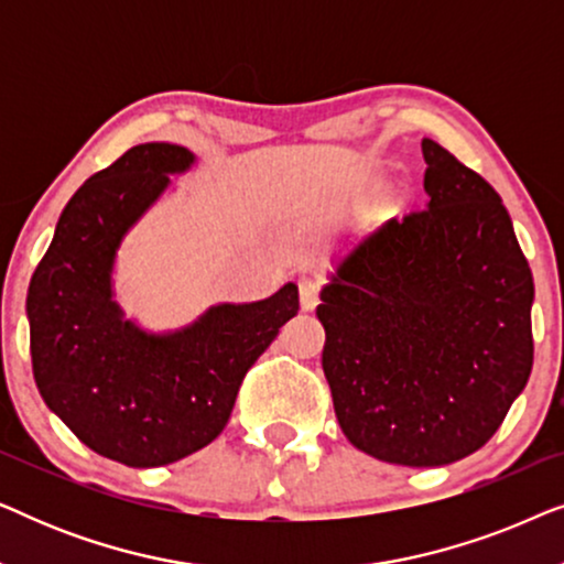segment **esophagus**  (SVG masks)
Masks as SVG:
<instances>
[{
    "label": "esophagus",
    "mask_w": 564,
    "mask_h": 564,
    "mask_svg": "<svg viewBox=\"0 0 564 564\" xmlns=\"http://www.w3.org/2000/svg\"><path fill=\"white\" fill-rule=\"evenodd\" d=\"M300 307H303V311H313L315 305H318V300H321V280H313V276H303V280H300Z\"/></svg>",
    "instance_id": "1"
}]
</instances>
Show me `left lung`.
<instances>
[{
	"mask_svg": "<svg viewBox=\"0 0 564 564\" xmlns=\"http://www.w3.org/2000/svg\"><path fill=\"white\" fill-rule=\"evenodd\" d=\"M426 207L390 220L321 292L323 372L369 457L442 467L488 444L534 365V280L498 192L423 138Z\"/></svg>",
	"mask_w": 564,
	"mask_h": 564,
	"instance_id": "8db88e82",
	"label": "left lung"
}]
</instances>
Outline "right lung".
I'll return each mask as SVG.
<instances>
[{
  "label": "right lung",
  "mask_w": 564,
  "mask_h": 564,
  "mask_svg": "<svg viewBox=\"0 0 564 564\" xmlns=\"http://www.w3.org/2000/svg\"><path fill=\"white\" fill-rule=\"evenodd\" d=\"M195 164L174 143H141L76 189L28 288L30 357L45 405L82 444L128 467H161L226 429L238 388L300 311L288 282L257 303H220L149 334L112 297L122 238Z\"/></svg>",
  "instance_id": "obj_1"
}]
</instances>
